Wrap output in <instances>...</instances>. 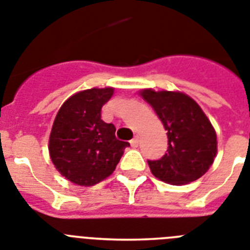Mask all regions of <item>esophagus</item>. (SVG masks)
<instances>
[{"mask_svg":"<svg viewBox=\"0 0 250 250\" xmlns=\"http://www.w3.org/2000/svg\"><path fill=\"white\" fill-rule=\"evenodd\" d=\"M129 144H131L132 147H137V146H139V144H140V139L137 137V136H136V137H133V139L129 141Z\"/></svg>","mask_w":250,"mask_h":250,"instance_id":"1","label":"esophagus"}]
</instances>
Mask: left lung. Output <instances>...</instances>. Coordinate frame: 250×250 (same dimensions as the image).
Returning <instances> with one entry per match:
<instances>
[{
	"instance_id": "1",
	"label": "left lung",
	"mask_w": 250,
	"mask_h": 250,
	"mask_svg": "<svg viewBox=\"0 0 250 250\" xmlns=\"http://www.w3.org/2000/svg\"><path fill=\"white\" fill-rule=\"evenodd\" d=\"M140 95L155 110L168 136L167 153L159 160H147L151 173L172 185L202 177L217 154L216 131L202 107L182 92L146 88Z\"/></svg>"
}]
</instances>
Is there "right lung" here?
Instances as JSON below:
<instances>
[{
    "instance_id": "right-lung-1",
    "label": "right lung",
    "mask_w": 250,
    "mask_h": 250,
    "mask_svg": "<svg viewBox=\"0 0 250 250\" xmlns=\"http://www.w3.org/2000/svg\"><path fill=\"white\" fill-rule=\"evenodd\" d=\"M114 88H91L74 93L59 109L48 151L62 176L79 186H93L109 177L128 143L115 137V127L101 119V107Z\"/></svg>"
}]
</instances>
